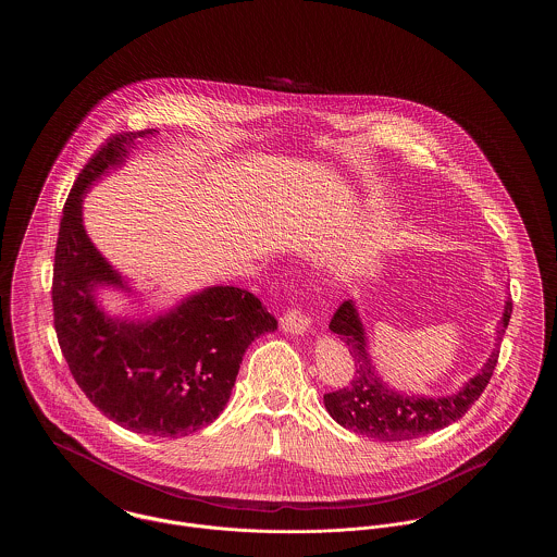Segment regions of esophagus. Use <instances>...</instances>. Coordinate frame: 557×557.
Listing matches in <instances>:
<instances>
[{"instance_id":"esophagus-1","label":"esophagus","mask_w":557,"mask_h":557,"mask_svg":"<svg viewBox=\"0 0 557 557\" xmlns=\"http://www.w3.org/2000/svg\"><path fill=\"white\" fill-rule=\"evenodd\" d=\"M280 325H282V330L284 332H288V334H305V332H309V327H311V319L307 318L305 313H302V309H298V307H294V309H288L282 318H280Z\"/></svg>"}]
</instances>
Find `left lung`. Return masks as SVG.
Here are the masks:
<instances>
[{
  "label": "left lung",
  "instance_id": "1",
  "mask_svg": "<svg viewBox=\"0 0 557 557\" xmlns=\"http://www.w3.org/2000/svg\"><path fill=\"white\" fill-rule=\"evenodd\" d=\"M509 318L511 300L507 298L504 318L497 327L495 348L474 377H470L455 395L420 397L398 393L382 382L375 366L371 363L368 336L357 305L355 300H345L330 321V330L338 334V338L348 346L350 355L355 357L357 371L346 388L323 395L327 413L355 434L382 443L413 441L447 428L463 418L486 388L499 359V343L504 338Z\"/></svg>",
  "mask_w": 557,
  "mask_h": 557
}]
</instances>
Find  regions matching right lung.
<instances>
[{"label":"right lung","instance_id":"add662e5","mask_svg":"<svg viewBox=\"0 0 557 557\" xmlns=\"http://www.w3.org/2000/svg\"><path fill=\"white\" fill-rule=\"evenodd\" d=\"M119 133L85 164L71 189L53 257V327L75 382L108 420L137 434L177 438L225 409L248 345L277 321L252 292L211 286L154 318H110L100 288L132 292L83 225V198L123 166L139 137Z\"/></svg>","mask_w":557,"mask_h":557}]
</instances>
